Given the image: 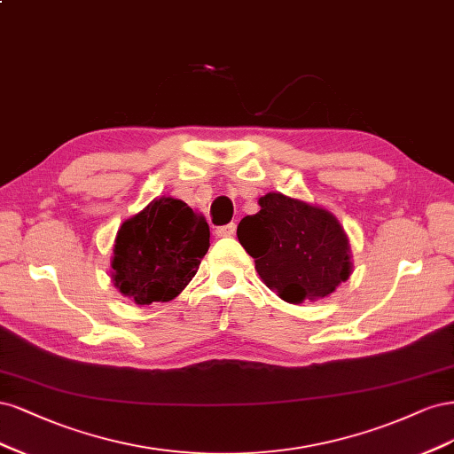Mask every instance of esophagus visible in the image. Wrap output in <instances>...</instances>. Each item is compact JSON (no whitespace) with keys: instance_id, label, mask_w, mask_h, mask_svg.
Here are the masks:
<instances>
[{"instance_id":"obj_1","label":"esophagus","mask_w":454,"mask_h":454,"mask_svg":"<svg viewBox=\"0 0 454 454\" xmlns=\"http://www.w3.org/2000/svg\"><path fill=\"white\" fill-rule=\"evenodd\" d=\"M233 233H236V224H233V223H230L226 226H221V228H216V236L218 238H231Z\"/></svg>"}]
</instances>
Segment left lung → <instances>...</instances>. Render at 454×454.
Segmentation results:
<instances>
[{"instance_id":"8db88e82","label":"left lung","mask_w":454,"mask_h":454,"mask_svg":"<svg viewBox=\"0 0 454 454\" xmlns=\"http://www.w3.org/2000/svg\"><path fill=\"white\" fill-rule=\"evenodd\" d=\"M238 226L260 279L288 303L328 298L353 273L348 238L328 209L268 192Z\"/></svg>"}]
</instances>
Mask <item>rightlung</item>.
<instances>
[{"instance_id":"right-lung-1","label":"right lung","mask_w":454,"mask_h":454,"mask_svg":"<svg viewBox=\"0 0 454 454\" xmlns=\"http://www.w3.org/2000/svg\"><path fill=\"white\" fill-rule=\"evenodd\" d=\"M209 248V226L184 201L154 198L116 231L111 281L137 305L171 301L196 275Z\"/></svg>"}]
</instances>
